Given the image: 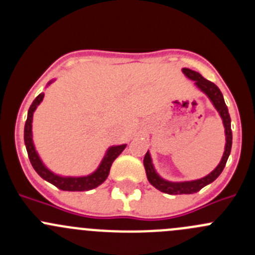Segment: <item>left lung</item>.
Segmentation results:
<instances>
[{"mask_svg": "<svg viewBox=\"0 0 255 255\" xmlns=\"http://www.w3.org/2000/svg\"><path fill=\"white\" fill-rule=\"evenodd\" d=\"M182 73L186 78H189L192 81H195V85L204 92L205 95L210 99V101L212 102V105L215 106V109L217 110V112L220 113L221 118H222L223 127H225V134H226V145H225V151H223L222 159H221L220 164L216 166L215 170L211 171L210 174L206 176L201 177V179L197 180H191V181H169V180L163 179L158 173H156L155 168L153 165V161H151V156L149 154V150L146 151L145 156H144V168H145L146 177H148L149 182L153 185L155 189H158L159 191L165 192L169 195H182V194H195V192L200 191L202 187H205L206 185L211 184L212 181H215L220 174L222 173V170L225 169L226 163H227V159L231 154V148H232V129H231V117L230 113H228V109L225 104V99H223V95L221 92V90L216 86L213 82L208 81L205 78H202L201 74H199L197 71L191 70V69L184 68L182 69Z\"/></svg>", "mask_w": 255, "mask_h": 255, "instance_id": "1", "label": "left lung"}]
</instances>
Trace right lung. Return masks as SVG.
Wrapping results in <instances>:
<instances>
[{"instance_id":"right-lung-1","label":"right lung","mask_w":255,"mask_h":255,"mask_svg":"<svg viewBox=\"0 0 255 255\" xmlns=\"http://www.w3.org/2000/svg\"><path fill=\"white\" fill-rule=\"evenodd\" d=\"M54 80H50L48 82L47 86L53 82ZM44 99V92L38 95L35 97L34 101L30 105L29 110H28V116L27 121H25L24 126V144L25 149H27L28 156H29V160L32 166L34 168V170L37 171L38 175L43 177L44 180H47L48 182L53 184L54 186H56L58 189L64 190V191H87V190H92L95 187L100 186L105 180L107 179L110 174V169H111L112 163L115 161V159L125 150V148L127 146V144H121V145H112L107 149L106 154L102 158L101 163H100L99 168L94 171V173L89 174L86 176H61L58 174L53 173L51 170L45 166V164L43 163L42 159H40L39 154L35 150L34 143H33V133H32V122H33V113H34L37 107L39 106L40 102Z\"/></svg>"}]
</instances>
